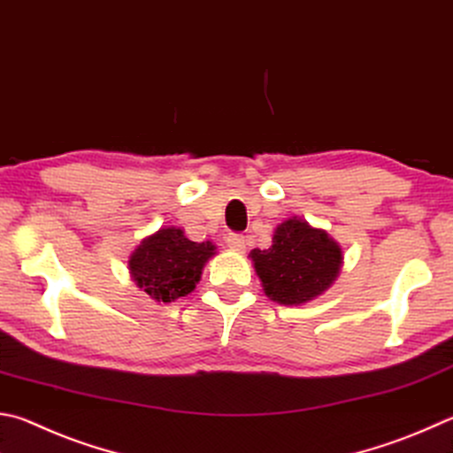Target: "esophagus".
<instances>
[{"label":"esophagus","instance_id":"34e87169","mask_svg":"<svg viewBox=\"0 0 453 453\" xmlns=\"http://www.w3.org/2000/svg\"><path fill=\"white\" fill-rule=\"evenodd\" d=\"M226 243H227L229 250L243 253L245 251V245H248V240H245V235H242V234H229L226 237Z\"/></svg>","mask_w":453,"mask_h":453}]
</instances>
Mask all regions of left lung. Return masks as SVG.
I'll use <instances>...</instances> for the list:
<instances>
[{"label":"left lung","mask_w":453,"mask_h":453,"mask_svg":"<svg viewBox=\"0 0 453 453\" xmlns=\"http://www.w3.org/2000/svg\"><path fill=\"white\" fill-rule=\"evenodd\" d=\"M263 291L279 305H305L339 277L342 251L323 229L299 218L279 224L269 250L250 253Z\"/></svg>","instance_id":"8db88e82"}]
</instances>
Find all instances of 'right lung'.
Returning <instances> with one entry per match:
<instances>
[{
	"label": "right lung",
	"instance_id": "1",
	"mask_svg": "<svg viewBox=\"0 0 453 453\" xmlns=\"http://www.w3.org/2000/svg\"><path fill=\"white\" fill-rule=\"evenodd\" d=\"M216 245L188 240L180 227H160L144 237L128 259L134 283L154 301L170 303L196 289Z\"/></svg>",
	"mask_w": 453,
	"mask_h": 453
}]
</instances>
